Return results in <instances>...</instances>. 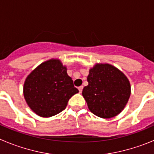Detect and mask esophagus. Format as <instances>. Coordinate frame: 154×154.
Listing matches in <instances>:
<instances>
[{
    "label": "esophagus",
    "mask_w": 154,
    "mask_h": 154,
    "mask_svg": "<svg viewBox=\"0 0 154 154\" xmlns=\"http://www.w3.org/2000/svg\"><path fill=\"white\" fill-rule=\"evenodd\" d=\"M78 89H79V92H80V93H81L82 91V89H83V86H82V85H81V86L79 87Z\"/></svg>",
    "instance_id": "34e87169"
}]
</instances>
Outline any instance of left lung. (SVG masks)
Wrapping results in <instances>:
<instances>
[{
    "label": "left lung",
    "instance_id": "8db88e82",
    "mask_svg": "<svg viewBox=\"0 0 154 154\" xmlns=\"http://www.w3.org/2000/svg\"><path fill=\"white\" fill-rule=\"evenodd\" d=\"M87 81L82 96L92 113L109 119L123 111L131 94L130 81L123 72L110 64L96 63L89 69Z\"/></svg>",
    "mask_w": 154,
    "mask_h": 154
}]
</instances>
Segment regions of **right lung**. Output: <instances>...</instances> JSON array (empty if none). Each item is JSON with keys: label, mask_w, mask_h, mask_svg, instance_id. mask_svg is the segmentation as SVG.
<instances>
[{"label": "right lung", "mask_w": 154, "mask_h": 154, "mask_svg": "<svg viewBox=\"0 0 154 154\" xmlns=\"http://www.w3.org/2000/svg\"><path fill=\"white\" fill-rule=\"evenodd\" d=\"M79 90L67 74V68L58 58H51L35 68L24 81L23 93L28 106L41 117L57 115Z\"/></svg>", "instance_id": "add662e5"}]
</instances>
